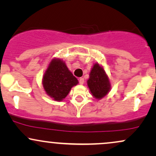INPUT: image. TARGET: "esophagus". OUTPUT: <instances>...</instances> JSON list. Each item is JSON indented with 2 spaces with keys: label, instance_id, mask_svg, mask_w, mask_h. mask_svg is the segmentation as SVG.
Wrapping results in <instances>:
<instances>
[{
  "label": "esophagus",
  "instance_id": "1",
  "mask_svg": "<svg viewBox=\"0 0 156 156\" xmlns=\"http://www.w3.org/2000/svg\"><path fill=\"white\" fill-rule=\"evenodd\" d=\"M84 83V78H79V83L80 84H83Z\"/></svg>",
  "mask_w": 156,
  "mask_h": 156
}]
</instances>
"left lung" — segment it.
Instances as JSON below:
<instances>
[{
  "instance_id": "obj_1",
  "label": "left lung",
  "mask_w": 156,
  "mask_h": 156,
  "mask_svg": "<svg viewBox=\"0 0 156 156\" xmlns=\"http://www.w3.org/2000/svg\"><path fill=\"white\" fill-rule=\"evenodd\" d=\"M89 90L97 99H101L106 95L110 90V83L104 69L98 64L93 66L89 78L87 80Z\"/></svg>"
}]
</instances>
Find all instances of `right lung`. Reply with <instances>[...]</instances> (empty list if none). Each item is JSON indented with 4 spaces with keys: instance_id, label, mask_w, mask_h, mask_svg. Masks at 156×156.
<instances>
[{
    "instance_id": "1",
    "label": "right lung",
    "mask_w": 156,
    "mask_h": 156,
    "mask_svg": "<svg viewBox=\"0 0 156 156\" xmlns=\"http://www.w3.org/2000/svg\"><path fill=\"white\" fill-rule=\"evenodd\" d=\"M78 83L77 78L60 59L51 61L42 80L44 91L57 101L64 99L71 88Z\"/></svg>"
}]
</instances>
